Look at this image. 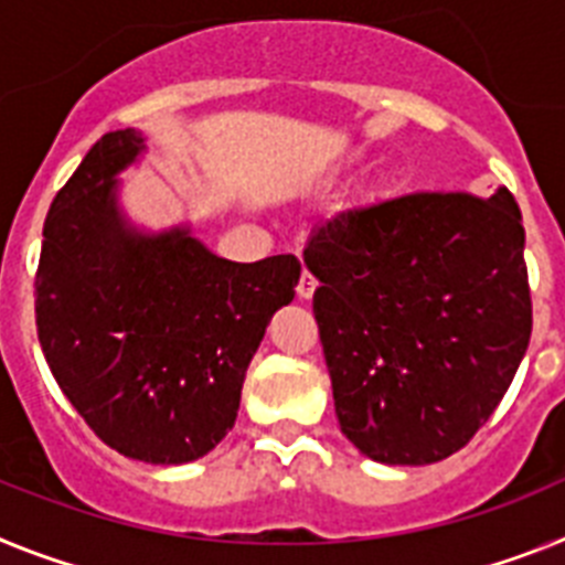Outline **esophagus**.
I'll list each match as a JSON object with an SVG mask.
<instances>
[{"label": "esophagus", "mask_w": 565, "mask_h": 565, "mask_svg": "<svg viewBox=\"0 0 565 565\" xmlns=\"http://www.w3.org/2000/svg\"><path fill=\"white\" fill-rule=\"evenodd\" d=\"M316 287H318V281H316V278H312L310 273H307V269H303V273H301V278H298V287H296L298 298H301V301H310V298H312V292H316Z\"/></svg>", "instance_id": "esophagus-1"}]
</instances>
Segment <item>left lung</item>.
<instances>
[{"mask_svg":"<svg viewBox=\"0 0 565 565\" xmlns=\"http://www.w3.org/2000/svg\"><path fill=\"white\" fill-rule=\"evenodd\" d=\"M514 195L412 193L318 224L303 264L341 431L377 463L463 449L532 335Z\"/></svg>","mask_w":565,"mask_h":565,"instance_id":"left-lung-1","label":"left lung"}]
</instances>
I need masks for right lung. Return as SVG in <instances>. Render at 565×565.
Segmentation results:
<instances>
[{
  "instance_id": "right-lung-1",
  "label": "right lung",
  "mask_w": 565,
  "mask_h": 565,
  "mask_svg": "<svg viewBox=\"0 0 565 565\" xmlns=\"http://www.w3.org/2000/svg\"><path fill=\"white\" fill-rule=\"evenodd\" d=\"M141 150L130 127L105 134L53 199L36 332L85 424L125 458L170 466L204 458L233 429L249 361L301 264L227 262L190 227L136 230L116 175Z\"/></svg>"
}]
</instances>
